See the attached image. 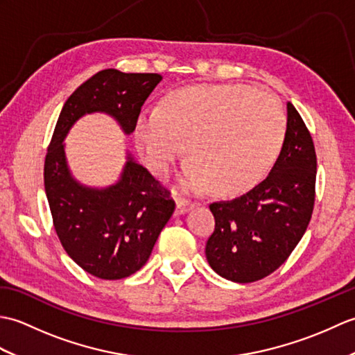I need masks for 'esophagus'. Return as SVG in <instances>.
I'll use <instances>...</instances> for the list:
<instances>
[{"instance_id":"esophagus-1","label":"esophagus","mask_w":355,"mask_h":355,"mask_svg":"<svg viewBox=\"0 0 355 355\" xmlns=\"http://www.w3.org/2000/svg\"><path fill=\"white\" fill-rule=\"evenodd\" d=\"M195 205L192 201L182 198V197H177L175 198V214L177 215H183L186 212H189V210L193 207Z\"/></svg>"}]
</instances>
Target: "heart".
I'll return each mask as SVG.
<instances>
[{"label": "heart", "instance_id": "heart-1", "mask_svg": "<svg viewBox=\"0 0 355 355\" xmlns=\"http://www.w3.org/2000/svg\"><path fill=\"white\" fill-rule=\"evenodd\" d=\"M286 134L279 102L244 84H201L143 108L134 135L149 171L168 175L183 143L186 183L223 197L244 193L273 168Z\"/></svg>", "mask_w": 355, "mask_h": 355}]
</instances>
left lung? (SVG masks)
Returning <instances> with one entry per match:
<instances>
[{"label": "left lung", "mask_w": 355, "mask_h": 355, "mask_svg": "<svg viewBox=\"0 0 355 355\" xmlns=\"http://www.w3.org/2000/svg\"><path fill=\"white\" fill-rule=\"evenodd\" d=\"M315 171L311 134L288 102L285 141L268 177L235 200L209 206L215 230L206 243V258L215 273L248 284L282 266L311 220Z\"/></svg>", "instance_id": "obj_1"}]
</instances>
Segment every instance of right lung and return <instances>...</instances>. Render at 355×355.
Returning <instances> with one entry per match:
<instances>
[{"label": "right lung", "instance_id": "1", "mask_svg": "<svg viewBox=\"0 0 355 355\" xmlns=\"http://www.w3.org/2000/svg\"><path fill=\"white\" fill-rule=\"evenodd\" d=\"M163 78L157 73L102 70L74 92L59 114L44 163V186L53 225L67 254L99 279L114 281L139 271L175 209L171 192L131 157L116 184L103 189L73 178L64 139L92 112L114 117L125 134Z\"/></svg>", "mask_w": 355, "mask_h": 355}]
</instances>
